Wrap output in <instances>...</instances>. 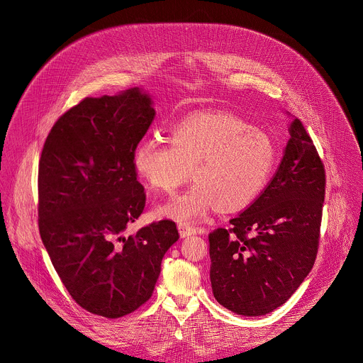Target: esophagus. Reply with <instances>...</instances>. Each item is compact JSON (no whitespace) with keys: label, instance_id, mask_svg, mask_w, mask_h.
I'll return each instance as SVG.
<instances>
[{"label":"esophagus","instance_id":"esophagus-1","mask_svg":"<svg viewBox=\"0 0 363 363\" xmlns=\"http://www.w3.org/2000/svg\"><path fill=\"white\" fill-rule=\"evenodd\" d=\"M179 232L182 238H187L191 235H197L199 233V228L191 226L190 223H179Z\"/></svg>","mask_w":363,"mask_h":363}]
</instances>
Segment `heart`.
<instances>
[{"instance_id":"obj_1","label":"heart","mask_w":363,"mask_h":363,"mask_svg":"<svg viewBox=\"0 0 363 363\" xmlns=\"http://www.w3.org/2000/svg\"><path fill=\"white\" fill-rule=\"evenodd\" d=\"M170 141L143 140L133 152L135 173L154 190L173 193L191 167L193 184L160 208L180 223L204 218L212 208L239 211L265 189L277 145L264 130L230 113H196L170 130Z\"/></svg>"}]
</instances>
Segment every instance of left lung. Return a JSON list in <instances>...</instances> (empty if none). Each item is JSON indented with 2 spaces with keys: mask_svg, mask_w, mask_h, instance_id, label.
<instances>
[{
  "mask_svg": "<svg viewBox=\"0 0 363 363\" xmlns=\"http://www.w3.org/2000/svg\"><path fill=\"white\" fill-rule=\"evenodd\" d=\"M289 135L259 199L229 220V229L208 236L213 296L236 314L262 315L284 305L317 256L324 164L299 118L291 123Z\"/></svg>",
  "mask_w": 363,
  "mask_h": 363,
  "instance_id": "8db88e82",
  "label": "left lung"
}]
</instances>
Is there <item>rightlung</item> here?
<instances>
[{
    "label": "right lung",
    "instance_id": "1",
    "mask_svg": "<svg viewBox=\"0 0 363 363\" xmlns=\"http://www.w3.org/2000/svg\"><path fill=\"white\" fill-rule=\"evenodd\" d=\"M154 117L140 88L85 98L55 121L39 162L43 245L72 299L107 318L152 296L162 259L179 239L169 219L124 236L145 207L133 152Z\"/></svg>",
    "mask_w": 363,
    "mask_h": 363
}]
</instances>
